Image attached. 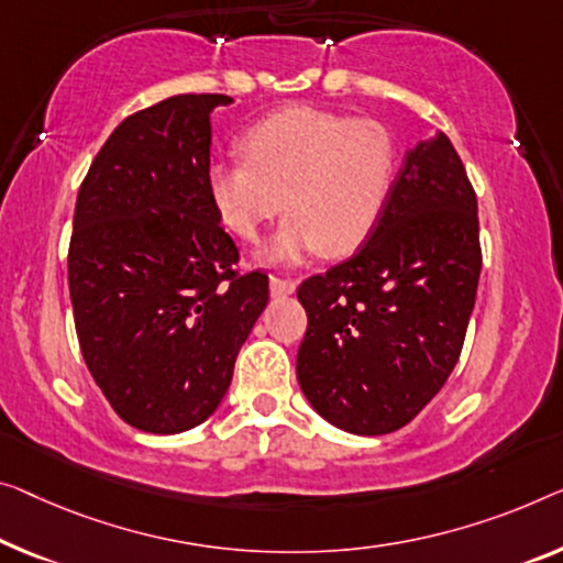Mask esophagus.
<instances>
[{
  "label": "esophagus",
  "instance_id": "obj_1",
  "mask_svg": "<svg viewBox=\"0 0 563 563\" xmlns=\"http://www.w3.org/2000/svg\"><path fill=\"white\" fill-rule=\"evenodd\" d=\"M296 280L290 278H280V275H271V292L275 298H283V296H292L296 292Z\"/></svg>",
  "mask_w": 563,
  "mask_h": 563
}]
</instances>
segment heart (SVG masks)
<instances>
[{
  "label": "heart",
  "mask_w": 563,
  "mask_h": 563,
  "mask_svg": "<svg viewBox=\"0 0 563 563\" xmlns=\"http://www.w3.org/2000/svg\"><path fill=\"white\" fill-rule=\"evenodd\" d=\"M245 162L207 166V195L224 228L255 240L280 212V232L263 250L271 265H298L310 253L346 255L374 230L387 205L397 151L368 119L283 108L242 133Z\"/></svg>",
  "instance_id": "obj_1"
}]
</instances>
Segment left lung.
<instances>
[{
  "label": "left lung",
  "instance_id": "left-lung-1",
  "mask_svg": "<svg viewBox=\"0 0 563 563\" xmlns=\"http://www.w3.org/2000/svg\"><path fill=\"white\" fill-rule=\"evenodd\" d=\"M481 265L475 191L438 133L407 151L366 245L298 288L310 407L366 438L412 422L457 364Z\"/></svg>",
  "mask_w": 563,
  "mask_h": 563
}]
</instances>
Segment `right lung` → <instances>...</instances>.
Wrapping results in <instances>:
<instances>
[{
    "mask_svg": "<svg viewBox=\"0 0 563 563\" xmlns=\"http://www.w3.org/2000/svg\"><path fill=\"white\" fill-rule=\"evenodd\" d=\"M184 93L125 119L78 191L67 283L82 358L123 422L187 432L220 407L267 306L207 195L214 108Z\"/></svg>",
    "mask_w": 563,
    "mask_h": 563,
    "instance_id": "right-lung-1",
    "label": "right lung"
}]
</instances>
